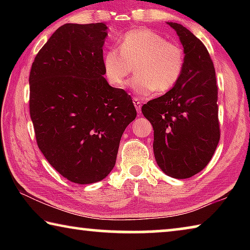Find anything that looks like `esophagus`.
<instances>
[{
    "instance_id": "34e87169",
    "label": "esophagus",
    "mask_w": 250,
    "mask_h": 250,
    "mask_svg": "<svg viewBox=\"0 0 250 250\" xmlns=\"http://www.w3.org/2000/svg\"><path fill=\"white\" fill-rule=\"evenodd\" d=\"M133 104H134V107L137 109L138 113L141 112V107H142V103L138 98H133Z\"/></svg>"
}]
</instances>
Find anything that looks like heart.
Listing matches in <instances>:
<instances>
[{
  "label": "heart",
  "mask_w": 250,
  "mask_h": 250,
  "mask_svg": "<svg viewBox=\"0 0 250 250\" xmlns=\"http://www.w3.org/2000/svg\"><path fill=\"white\" fill-rule=\"evenodd\" d=\"M119 52L110 48L104 53L103 66L108 83L122 87L132 73V88L139 95L152 91L164 94L179 83L185 67L183 47L168 42L149 28H135L125 33L119 41Z\"/></svg>",
  "instance_id": "b5f03b06"
}]
</instances>
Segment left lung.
I'll return each instance as SVG.
<instances>
[{"label": "left lung", "mask_w": 250, "mask_h": 250, "mask_svg": "<svg viewBox=\"0 0 250 250\" xmlns=\"http://www.w3.org/2000/svg\"><path fill=\"white\" fill-rule=\"evenodd\" d=\"M167 24L183 45L184 71L166 95L143 104L142 113L153 126L161 170L174 179H188L208 164L221 138L216 76L204 44L183 25Z\"/></svg>", "instance_id": "8db88e82"}]
</instances>
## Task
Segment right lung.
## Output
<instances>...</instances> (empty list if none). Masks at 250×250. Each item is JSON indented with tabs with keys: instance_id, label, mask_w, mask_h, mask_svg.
<instances>
[{
	"instance_id": "obj_1",
	"label": "right lung",
	"mask_w": 250,
	"mask_h": 250,
	"mask_svg": "<svg viewBox=\"0 0 250 250\" xmlns=\"http://www.w3.org/2000/svg\"><path fill=\"white\" fill-rule=\"evenodd\" d=\"M104 23L65 24L29 74V113L42 153L70 182L101 181L115 167L122 133L137 117L130 95L104 77Z\"/></svg>"
}]
</instances>
